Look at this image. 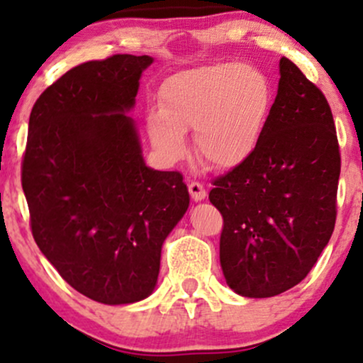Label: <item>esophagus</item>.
<instances>
[{
    "label": "esophagus",
    "mask_w": 363,
    "mask_h": 363,
    "mask_svg": "<svg viewBox=\"0 0 363 363\" xmlns=\"http://www.w3.org/2000/svg\"><path fill=\"white\" fill-rule=\"evenodd\" d=\"M187 187H189V194L193 201H203L206 198V189L199 182H191Z\"/></svg>",
    "instance_id": "esophagus-1"
}]
</instances>
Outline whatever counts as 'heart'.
<instances>
[{"label":"heart","instance_id":"obj_1","mask_svg":"<svg viewBox=\"0 0 363 363\" xmlns=\"http://www.w3.org/2000/svg\"><path fill=\"white\" fill-rule=\"evenodd\" d=\"M160 109L147 114L150 141L169 164L187 152L194 131L199 157L220 170H234L259 148L273 112L272 78L240 62H211L182 69L162 83Z\"/></svg>","mask_w":363,"mask_h":363}]
</instances>
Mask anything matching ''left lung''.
Listing matches in <instances>:
<instances>
[{"instance_id": "1", "label": "left lung", "mask_w": 363, "mask_h": 363, "mask_svg": "<svg viewBox=\"0 0 363 363\" xmlns=\"http://www.w3.org/2000/svg\"><path fill=\"white\" fill-rule=\"evenodd\" d=\"M340 150L326 97L286 57L259 148L218 177L220 264L235 294L266 298L301 283L335 230Z\"/></svg>"}]
</instances>
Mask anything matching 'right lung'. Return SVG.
<instances>
[{"label":"right lung","instance_id":"obj_1","mask_svg":"<svg viewBox=\"0 0 363 363\" xmlns=\"http://www.w3.org/2000/svg\"><path fill=\"white\" fill-rule=\"evenodd\" d=\"M152 62L116 54L74 66L28 119L22 187L35 242L62 280L107 306L153 294L162 245L189 208L181 174L147 165L129 116Z\"/></svg>","mask_w":363,"mask_h":363}]
</instances>
